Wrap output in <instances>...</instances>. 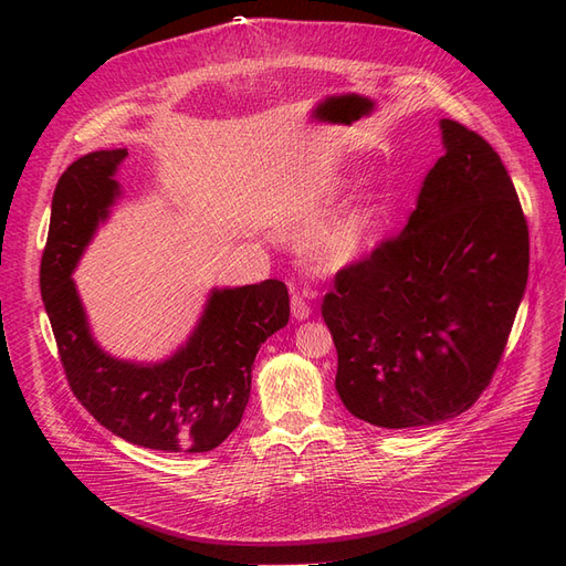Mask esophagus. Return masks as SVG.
<instances>
[{
	"instance_id": "1",
	"label": "esophagus",
	"mask_w": 566,
	"mask_h": 566,
	"mask_svg": "<svg viewBox=\"0 0 566 566\" xmlns=\"http://www.w3.org/2000/svg\"><path fill=\"white\" fill-rule=\"evenodd\" d=\"M290 306H293V316L297 321H304L312 316V306L306 302V295H302L300 290H293V297H290Z\"/></svg>"
}]
</instances>
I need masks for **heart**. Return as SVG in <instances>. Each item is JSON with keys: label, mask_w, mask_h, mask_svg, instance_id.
Wrapping results in <instances>:
<instances>
[{"label": "heart", "mask_w": 566, "mask_h": 566, "mask_svg": "<svg viewBox=\"0 0 566 566\" xmlns=\"http://www.w3.org/2000/svg\"><path fill=\"white\" fill-rule=\"evenodd\" d=\"M373 227V200L370 196H358L349 202L321 235V250L325 260L333 264H347L356 260L368 245Z\"/></svg>", "instance_id": "1"}]
</instances>
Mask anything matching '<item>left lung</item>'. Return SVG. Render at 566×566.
Returning <instances> with one entry per match:
<instances>
[{"label":"left lung","mask_w":566,"mask_h":566,"mask_svg":"<svg viewBox=\"0 0 566 566\" xmlns=\"http://www.w3.org/2000/svg\"><path fill=\"white\" fill-rule=\"evenodd\" d=\"M447 153L401 233L342 266L321 314L335 389L387 430L468 410L499 368L528 279V227L493 146L441 119Z\"/></svg>","instance_id":"left-lung-1"}]
</instances>
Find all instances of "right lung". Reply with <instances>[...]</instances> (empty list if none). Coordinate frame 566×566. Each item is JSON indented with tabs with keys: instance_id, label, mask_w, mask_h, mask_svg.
<instances>
[{
	"instance_id": "1",
	"label": "right lung",
	"mask_w": 566,
	"mask_h": 566,
	"mask_svg": "<svg viewBox=\"0 0 566 566\" xmlns=\"http://www.w3.org/2000/svg\"><path fill=\"white\" fill-rule=\"evenodd\" d=\"M125 156V148L96 150L61 175L40 266L44 310L65 380L96 422L144 449L212 451L241 424L254 356L290 318L287 287L269 279L214 290L191 339L163 364L139 366L101 352L71 273L119 193L113 175Z\"/></svg>"
}]
</instances>
